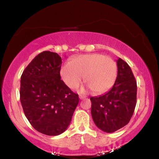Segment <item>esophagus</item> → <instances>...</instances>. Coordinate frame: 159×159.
<instances>
[{
    "label": "esophagus",
    "instance_id": "obj_1",
    "mask_svg": "<svg viewBox=\"0 0 159 159\" xmlns=\"http://www.w3.org/2000/svg\"><path fill=\"white\" fill-rule=\"evenodd\" d=\"M86 98V96L85 95H79V98L80 99H83L84 98Z\"/></svg>",
    "mask_w": 159,
    "mask_h": 159
}]
</instances>
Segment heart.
Returning <instances> with one entry per match:
<instances>
[{
	"label": "heart",
	"mask_w": 159,
	"mask_h": 159,
	"mask_svg": "<svg viewBox=\"0 0 159 159\" xmlns=\"http://www.w3.org/2000/svg\"><path fill=\"white\" fill-rule=\"evenodd\" d=\"M116 61L108 56L95 53L75 57L64 64L61 76L70 88H76L83 81L88 83L81 88L82 92L93 90L97 94L107 92L114 84L117 77Z\"/></svg>",
	"instance_id": "b5f03b06"
}]
</instances>
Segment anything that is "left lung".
I'll return each mask as SVG.
<instances>
[{"label":"left lung","instance_id":"obj_1","mask_svg":"<svg viewBox=\"0 0 159 159\" xmlns=\"http://www.w3.org/2000/svg\"><path fill=\"white\" fill-rule=\"evenodd\" d=\"M116 80L111 89L104 95L92 97L91 115L97 127L114 133L130 121L137 102V82L128 64L117 60Z\"/></svg>","mask_w":159,"mask_h":159}]
</instances>
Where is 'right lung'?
Listing matches in <instances>:
<instances>
[{
    "instance_id": "1",
    "label": "right lung",
    "mask_w": 159,
    "mask_h": 159,
    "mask_svg": "<svg viewBox=\"0 0 159 159\" xmlns=\"http://www.w3.org/2000/svg\"><path fill=\"white\" fill-rule=\"evenodd\" d=\"M61 58L43 51L24 70L20 81V101L31 125L50 136L66 130L79 104L78 94L61 80Z\"/></svg>"
}]
</instances>
